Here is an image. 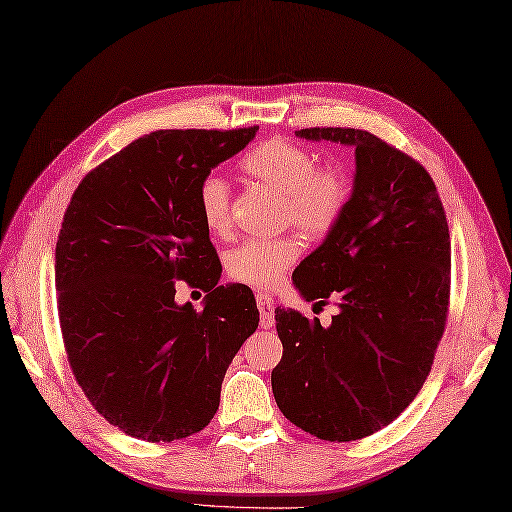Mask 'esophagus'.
Returning a JSON list of instances; mask_svg holds the SVG:
<instances>
[{"mask_svg": "<svg viewBox=\"0 0 512 512\" xmlns=\"http://www.w3.org/2000/svg\"><path fill=\"white\" fill-rule=\"evenodd\" d=\"M256 304L260 310V328H273V299L269 295H256Z\"/></svg>", "mask_w": 512, "mask_h": 512, "instance_id": "obj_1", "label": "esophagus"}]
</instances>
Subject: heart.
<instances>
[{
	"instance_id": "heart-1",
	"label": "heart",
	"mask_w": 512,
	"mask_h": 512,
	"mask_svg": "<svg viewBox=\"0 0 512 512\" xmlns=\"http://www.w3.org/2000/svg\"><path fill=\"white\" fill-rule=\"evenodd\" d=\"M241 169L273 193H280L282 219L313 239L332 232L350 206L354 189L350 173L339 165H317V156L299 143L286 139L260 143L245 154ZM197 204L210 232L226 234L230 230V189L217 173H208L199 182ZM299 252L302 245L293 234L249 239L228 254L226 269L236 282L269 289L295 263Z\"/></svg>"
}]
</instances>
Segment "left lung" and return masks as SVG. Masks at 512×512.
Segmentation results:
<instances>
[{
  "instance_id": "1",
  "label": "left lung",
  "mask_w": 512,
  "mask_h": 512,
  "mask_svg": "<svg viewBox=\"0 0 512 512\" xmlns=\"http://www.w3.org/2000/svg\"><path fill=\"white\" fill-rule=\"evenodd\" d=\"M297 136L356 149L350 206L293 273L306 302L339 299L328 328L276 308L282 360L271 389L282 415L323 441L389 426L426 382L450 310L452 245L441 197L415 158L354 128Z\"/></svg>"
}]
</instances>
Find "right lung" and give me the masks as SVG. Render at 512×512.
<instances>
[{
	"label": "right lung",
	"instance_id": "add662e5",
	"mask_svg": "<svg viewBox=\"0 0 512 512\" xmlns=\"http://www.w3.org/2000/svg\"><path fill=\"white\" fill-rule=\"evenodd\" d=\"M256 130L145 134L86 173L62 217L54 269L69 365L97 413L134 439L204 430L258 328L252 289L217 284L197 204L199 182ZM176 279L209 293L202 311L175 304Z\"/></svg>",
	"mask_w": 512,
	"mask_h": 512
}]
</instances>
